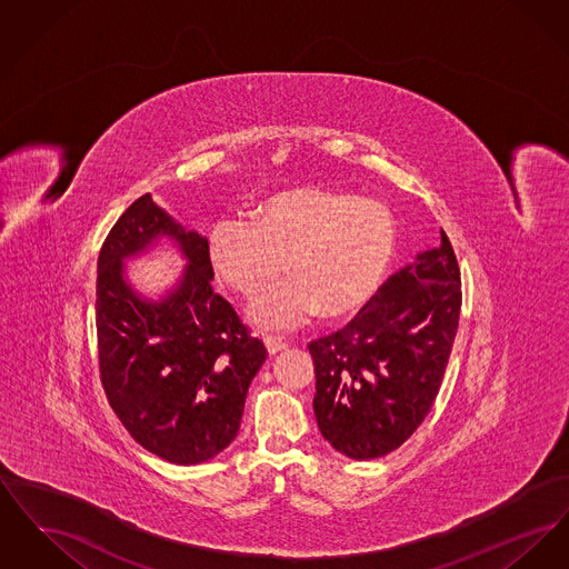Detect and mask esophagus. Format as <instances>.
Listing matches in <instances>:
<instances>
[{"label": "esophagus", "mask_w": 569, "mask_h": 569, "mask_svg": "<svg viewBox=\"0 0 569 569\" xmlns=\"http://www.w3.org/2000/svg\"><path fill=\"white\" fill-rule=\"evenodd\" d=\"M264 346H267V352L271 353V356L283 352V350L288 348L283 341H279V339H274V337H267V339H264Z\"/></svg>", "instance_id": "1"}]
</instances>
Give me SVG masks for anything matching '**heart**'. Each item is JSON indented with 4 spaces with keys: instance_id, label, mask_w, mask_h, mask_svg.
<instances>
[{
    "instance_id": "b5f03b06",
    "label": "heart",
    "mask_w": 569,
    "mask_h": 569,
    "mask_svg": "<svg viewBox=\"0 0 569 569\" xmlns=\"http://www.w3.org/2000/svg\"><path fill=\"white\" fill-rule=\"evenodd\" d=\"M397 251V221L386 204L350 191L300 186L262 198L256 219L230 216L209 230V258L219 277L247 298L286 271L292 279L258 298L251 322L288 330L318 311L341 320L376 292Z\"/></svg>"
}]
</instances>
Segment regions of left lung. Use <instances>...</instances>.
<instances>
[{
	"label": "left lung",
	"instance_id": "1",
	"mask_svg": "<svg viewBox=\"0 0 569 569\" xmlns=\"http://www.w3.org/2000/svg\"><path fill=\"white\" fill-rule=\"evenodd\" d=\"M459 316V264L441 230V244L395 272L350 325L309 343L318 429L337 452L386 457L422 425Z\"/></svg>",
	"mask_w": 569,
	"mask_h": 569
}]
</instances>
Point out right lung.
Wrapping results in <instances>:
<instances>
[{
  "label": "right lung",
  "mask_w": 569,
  "mask_h": 569,
  "mask_svg": "<svg viewBox=\"0 0 569 569\" xmlns=\"http://www.w3.org/2000/svg\"><path fill=\"white\" fill-rule=\"evenodd\" d=\"M162 240L187 269L158 299L137 292L124 267ZM209 241L151 193L117 219L98 258L96 326L102 386L136 441L174 465L226 450L241 427L251 379L267 360L237 311L213 292Z\"/></svg>",
  "instance_id": "right-lung-1"
}]
</instances>
